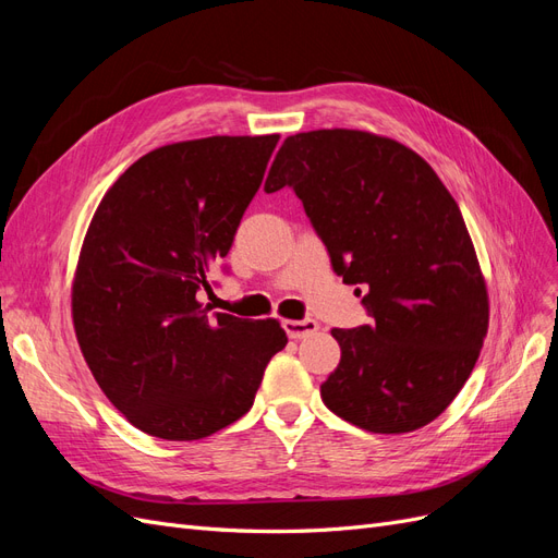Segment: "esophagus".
I'll return each instance as SVG.
<instances>
[{
	"instance_id": "obj_1",
	"label": "esophagus",
	"mask_w": 558,
	"mask_h": 558,
	"mask_svg": "<svg viewBox=\"0 0 558 558\" xmlns=\"http://www.w3.org/2000/svg\"><path fill=\"white\" fill-rule=\"evenodd\" d=\"M283 330L286 335L291 337V340H302V337H310L318 330V324L314 318H302V320H283Z\"/></svg>"
}]
</instances>
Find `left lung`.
<instances>
[{
	"label": "left lung",
	"instance_id": "1",
	"mask_svg": "<svg viewBox=\"0 0 558 558\" xmlns=\"http://www.w3.org/2000/svg\"><path fill=\"white\" fill-rule=\"evenodd\" d=\"M283 185L335 272L367 289L369 324L332 328L342 359L320 384L326 408L369 433L430 424L468 381L488 328L486 283L456 199L412 148L340 128L281 144L265 193Z\"/></svg>",
	"mask_w": 558,
	"mask_h": 558
}]
</instances>
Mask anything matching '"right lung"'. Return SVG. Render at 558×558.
Masks as SVG:
<instances>
[{"label": "right lung", "mask_w": 558, "mask_h": 558, "mask_svg": "<svg viewBox=\"0 0 558 558\" xmlns=\"http://www.w3.org/2000/svg\"><path fill=\"white\" fill-rule=\"evenodd\" d=\"M277 142L207 137L150 150L107 191L83 240L72 286L83 359L113 408L160 440L234 424L289 342L275 318L211 314L197 300Z\"/></svg>", "instance_id": "add662e5"}]
</instances>
